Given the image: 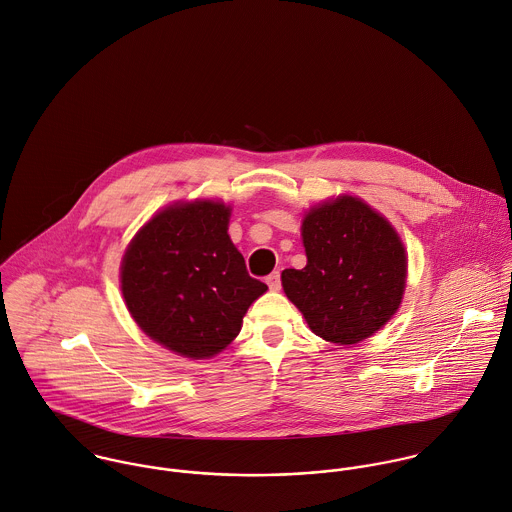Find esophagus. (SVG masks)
Listing matches in <instances>:
<instances>
[{
	"instance_id": "34e87169",
	"label": "esophagus",
	"mask_w": 512,
	"mask_h": 512,
	"mask_svg": "<svg viewBox=\"0 0 512 512\" xmlns=\"http://www.w3.org/2000/svg\"><path fill=\"white\" fill-rule=\"evenodd\" d=\"M266 284H268V288L270 290H280V286H282V282H280V272H272L268 278H266Z\"/></svg>"
}]
</instances>
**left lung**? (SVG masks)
<instances>
[{"mask_svg":"<svg viewBox=\"0 0 512 512\" xmlns=\"http://www.w3.org/2000/svg\"><path fill=\"white\" fill-rule=\"evenodd\" d=\"M302 240L308 264L284 270L282 286L316 336L351 345L393 318L405 292L407 254L385 216L343 194L310 208Z\"/></svg>","mask_w":512,"mask_h":512,"instance_id":"left-lung-1","label":"left lung"}]
</instances>
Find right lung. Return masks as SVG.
I'll list each match as a JSON object with an SVG mask.
<instances>
[{"mask_svg": "<svg viewBox=\"0 0 512 512\" xmlns=\"http://www.w3.org/2000/svg\"><path fill=\"white\" fill-rule=\"evenodd\" d=\"M228 220L224 202H174L137 232L121 262V292L137 326L190 359L220 353L268 290L248 274Z\"/></svg>", "mask_w": 512, "mask_h": 512, "instance_id": "right-lung-1", "label": "right lung"}]
</instances>
